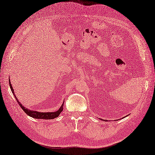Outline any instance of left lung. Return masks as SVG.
<instances>
[{"mask_svg":"<svg viewBox=\"0 0 155 155\" xmlns=\"http://www.w3.org/2000/svg\"><path fill=\"white\" fill-rule=\"evenodd\" d=\"M99 120H103V119H101V118H99ZM103 121H106V122H107V120H103Z\"/></svg>","mask_w":155,"mask_h":155,"instance_id":"obj_1","label":"left lung"}]
</instances>
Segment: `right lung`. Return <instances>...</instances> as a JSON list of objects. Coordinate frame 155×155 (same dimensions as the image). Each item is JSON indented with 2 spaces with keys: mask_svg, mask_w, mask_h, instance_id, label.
I'll return each mask as SVG.
<instances>
[{
  "mask_svg": "<svg viewBox=\"0 0 155 155\" xmlns=\"http://www.w3.org/2000/svg\"><path fill=\"white\" fill-rule=\"evenodd\" d=\"M9 84H10V89H11V91H12L13 95H14L15 98H16V101L18 102V103L19 104V105H20V107L22 108V110H23L25 112V113H26V114H28V116L32 117V118H36V119H45V120L54 119L55 118H57V117L60 115V113H61V112L63 110V105H64V101L63 102L62 104L61 105V107H60V108L58 109V110L57 111H56V112H40L35 111V110H29V109H28L27 108H25V107H24L23 105H22L20 103V101H18L16 96L15 95L14 89H13V87H12V84H10V78H9Z\"/></svg>",
  "mask_w": 155,
  "mask_h": 155,
  "instance_id": "right-lung-1",
  "label": "right lung"
}]
</instances>
